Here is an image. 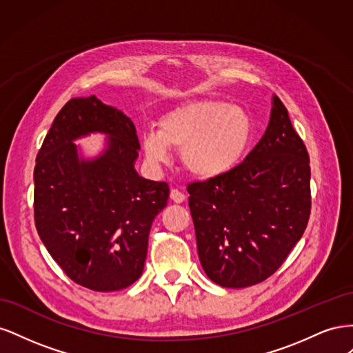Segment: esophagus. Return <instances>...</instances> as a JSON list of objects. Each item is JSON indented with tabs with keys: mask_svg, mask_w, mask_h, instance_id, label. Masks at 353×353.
Masks as SVG:
<instances>
[{
	"mask_svg": "<svg viewBox=\"0 0 353 353\" xmlns=\"http://www.w3.org/2000/svg\"><path fill=\"white\" fill-rule=\"evenodd\" d=\"M170 200L175 203H183L185 200V194L183 193V191L174 188V190H170Z\"/></svg>",
	"mask_w": 353,
	"mask_h": 353,
	"instance_id": "obj_1",
	"label": "esophagus"
}]
</instances>
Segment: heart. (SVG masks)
<instances>
[{
	"label": "heart",
	"instance_id": "heart-1",
	"mask_svg": "<svg viewBox=\"0 0 353 353\" xmlns=\"http://www.w3.org/2000/svg\"><path fill=\"white\" fill-rule=\"evenodd\" d=\"M253 122L239 105L221 100H190L160 117L159 130L143 135L145 156L166 162L170 148H181V159L191 175L215 179L227 175L248 153Z\"/></svg>",
	"mask_w": 353,
	"mask_h": 353
}]
</instances>
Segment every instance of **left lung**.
Listing matches in <instances>:
<instances>
[{
  "mask_svg": "<svg viewBox=\"0 0 353 353\" xmlns=\"http://www.w3.org/2000/svg\"><path fill=\"white\" fill-rule=\"evenodd\" d=\"M309 184L306 147L274 95L268 128L244 162L187 187L199 259L209 279L243 288L279 270L307 225Z\"/></svg>",
  "mask_w": 353,
  "mask_h": 353,
  "instance_id": "1",
  "label": "left lung"
}]
</instances>
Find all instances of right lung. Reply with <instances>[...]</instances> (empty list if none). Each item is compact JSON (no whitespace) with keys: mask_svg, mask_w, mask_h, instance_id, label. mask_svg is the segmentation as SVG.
I'll return each instance as SVG.
<instances>
[{"mask_svg":"<svg viewBox=\"0 0 353 353\" xmlns=\"http://www.w3.org/2000/svg\"><path fill=\"white\" fill-rule=\"evenodd\" d=\"M90 133H104L106 145L87 159L72 141ZM138 150L130 117L91 95L63 105L37 156L39 239L70 280L94 292L140 279L153 219L168 203V184L135 170Z\"/></svg>","mask_w":353,"mask_h":353,"instance_id":"1","label":"right lung"}]
</instances>
